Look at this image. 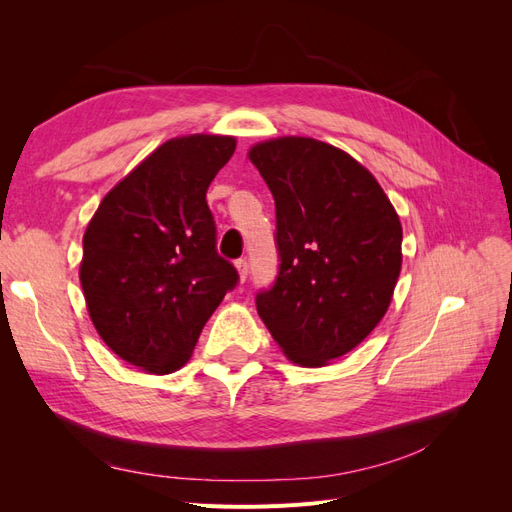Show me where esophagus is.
<instances>
[{
    "label": "esophagus",
    "instance_id": "obj_1",
    "mask_svg": "<svg viewBox=\"0 0 512 512\" xmlns=\"http://www.w3.org/2000/svg\"><path fill=\"white\" fill-rule=\"evenodd\" d=\"M235 269H237V273H239V282H245V277H247V260H237L235 262Z\"/></svg>",
    "mask_w": 512,
    "mask_h": 512
}]
</instances>
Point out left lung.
Wrapping results in <instances>:
<instances>
[{
	"mask_svg": "<svg viewBox=\"0 0 512 512\" xmlns=\"http://www.w3.org/2000/svg\"><path fill=\"white\" fill-rule=\"evenodd\" d=\"M247 158L275 198L280 275L258 316L301 367H324L378 327L401 271V222L376 177L309 136L256 143Z\"/></svg>",
	"mask_w": 512,
	"mask_h": 512,
	"instance_id": "left-lung-1",
	"label": "left lung"
}]
</instances>
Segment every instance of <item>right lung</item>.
Instances as JSON below:
<instances>
[{
    "label": "right lung",
    "instance_id": "1",
    "mask_svg": "<svg viewBox=\"0 0 512 512\" xmlns=\"http://www.w3.org/2000/svg\"><path fill=\"white\" fill-rule=\"evenodd\" d=\"M237 138L177 136L108 192L83 235L81 286L91 322L119 359L173 374L237 284L215 252L207 190Z\"/></svg>",
    "mask_w": 512,
    "mask_h": 512
}]
</instances>
